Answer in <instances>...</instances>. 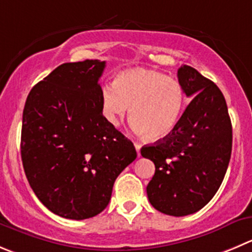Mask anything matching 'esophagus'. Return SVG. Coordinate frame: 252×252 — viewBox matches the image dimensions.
<instances>
[{
    "instance_id": "1",
    "label": "esophagus",
    "mask_w": 252,
    "mask_h": 252,
    "mask_svg": "<svg viewBox=\"0 0 252 252\" xmlns=\"http://www.w3.org/2000/svg\"><path fill=\"white\" fill-rule=\"evenodd\" d=\"M135 148H136V151H137V156L138 157H140L141 156V153H140V150H141V145L138 142H135Z\"/></svg>"
}]
</instances>
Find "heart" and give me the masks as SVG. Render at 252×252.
Listing matches in <instances>:
<instances>
[{
  "label": "heart",
  "mask_w": 252,
  "mask_h": 252,
  "mask_svg": "<svg viewBox=\"0 0 252 252\" xmlns=\"http://www.w3.org/2000/svg\"><path fill=\"white\" fill-rule=\"evenodd\" d=\"M101 111L112 126L127 114L133 130L150 141L163 140L176 128L184 109L183 86L177 79L146 69L120 73L114 86H104Z\"/></svg>",
  "instance_id": "heart-1"
}]
</instances>
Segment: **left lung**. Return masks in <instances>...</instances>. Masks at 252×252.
<instances>
[{"mask_svg": "<svg viewBox=\"0 0 252 252\" xmlns=\"http://www.w3.org/2000/svg\"><path fill=\"white\" fill-rule=\"evenodd\" d=\"M184 94L193 97L171 135L141 148L155 163L147 186L155 209L184 217L202 209L219 189L232 147V128L220 89L189 65L178 69Z\"/></svg>", "mask_w": 252, "mask_h": 252, "instance_id": "left-lung-1", "label": "left lung"}]
</instances>
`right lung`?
<instances>
[{"instance_id": "1", "label": "right lung", "mask_w": 252, "mask_h": 252, "mask_svg": "<svg viewBox=\"0 0 252 252\" xmlns=\"http://www.w3.org/2000/svg\"><path fill=\"white\" fill-rule=\"evenodd\" d=\"M105 62L64 63L28 94L21 156L38 199L62 218L101 213L119 174L137 157L135 146L101 111Z\"/></svg>"}]
</instances>
